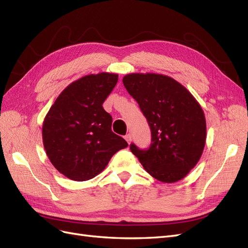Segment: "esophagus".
I'll return each mask as SVG.
<instances>
[{"label": "esophagus", "mask_w": 248, "mask_h": 248, "mask_svg": "<svg viewBox=\"0 0 248 248\" xmlns=\"http://www.w3.org/2000/svg\"><path fill=\"white\" fill-rule=\"evenodd\" d=\"M124 139H125L126 141H128V143H130L131 140H132V135H131V134H126V135L124 136Z\"/></svg>", "instance_id": "34e87169"}]
</instances>
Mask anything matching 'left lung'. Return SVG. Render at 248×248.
Returning a JSON list of instances; mask_svg holds the SVG:
<instances>
[{
    "instance_id": "obj_1",
    "label": "left lung",
    "mask_w": 248,
    "mask_h": 248,
    "mask_svg": "<svg viewBox=\"0 0 248 248\" xmlns=\"http://www.w3.org/2000/svg\"><path fill=\"white\" fill-rule=\"evenodd\" d=\"M124 86L147 118L149 150L130 149L155 179L177 182L198 163L205 147L206 122L200 104L179 81L157 73H130Z\"/></svg>"
}]
</instances>
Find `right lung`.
<instances>
[{"instance_id":"1","label":"right lung","mask_w":248,"mask_h":248,"mask_svg":"<svg viewBox=\"0 0 248 248\" xmlns=\"http://www.w3.org/2000/svg\"><path fill=\"white\" fill-rule=\"evenodd\" d=\"M118 74H89L67 86L43 123L46 154L61 174L74 181L94 178L112 156L128 147L111 130L112 117L103 104L117 84Z\"/></svg>"}]
</instances>
